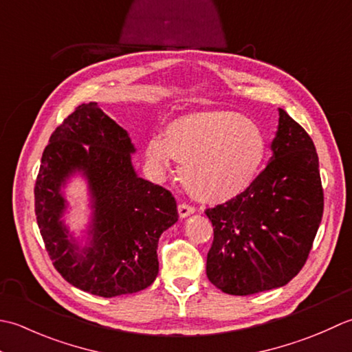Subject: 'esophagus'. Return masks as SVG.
Wrapping results in <instances>:
<instances>
[{"label": "esophagus", "mask_w": 352, "mask_h": 352, "mask_svg": "<svg viewBox=\"0 0 352 352\" xmlns=\"http://www.w3.org/2000/svg\"><path fill=\"white\" fill-rule=\"evenodd\" d=\"M195 208L192 206H190V205H186V204H179L177 205V212H179V216H181V219H185V217H188V216H191V214H195Z\"/></svg>", "instance_id": "1"}]
</instances>
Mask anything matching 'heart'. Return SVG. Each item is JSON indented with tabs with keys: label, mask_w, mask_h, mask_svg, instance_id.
<instances>
[{
	"label": "heart",
	"mask_w": 352,
	"mask_h": 352,
	"mask_svg": "<svg viewBox=\"0 0 352 352\" xmlns=\"http://www.w3.org/2000/svg\"><path fill=\"white\" fill-rule=\"evenodd\" d=\"M267 142L260 126L231 111H205L171 121L146 144L152 175L162 181L173 160L191 196L221 204L245 192L264 162Z\"/></svg>",
	"instance_id": "obj_1"
}]
</instances>
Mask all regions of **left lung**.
Masks as SVG:
<instances>
[{"instance_id":"8db88e82","label":"left lung","mask_w":352,"mask_h":352,"mask_svg":"<svg viewBox=\"0 0 352 352\" xmlns=\"http://www.w3.org/2000/svg\"><path fill=\"white\" fill-rule=\"evenodd\" d=\"M278 113L267 167L240 196L205 211L214 226L206 276L228 295H254L295 278L322 220L316 148L289 113Z\"/></svg>"}]
</instances>
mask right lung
Segmentation results:
<instances>
[{"mask_svg": "<svg viewBox=\"0 0 352 352\" xmlns=\"http://www.w3.org/2000/svg\"><path fill=\"white\" fill-rule=\"evenodd\" d=\"M126 129L96 102L78 106L50 136L34 186L36 220L57 272L77 289L113 298L152 285L157 241L177 221L171 192L136 173ZM82 178L89 221L77 234L66 223V188Z\"/></svg>", "mask_w": 352, "mask_h": 352, "instance_id": "add662e5", "label": "right lung"}]
</instances>
